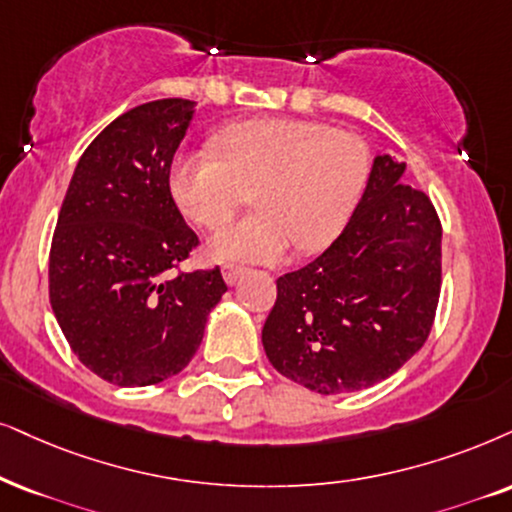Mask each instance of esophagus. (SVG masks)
<instances>
[{
	"instance_id": "34e87169",
	"label": "esophagus",
	"mask_w": 512,
	"mask_h": 512,
	"mask_svg": "<svg viewBox=\"0 0 512 512\" xmlns=\"http://www.w3.org/2000/svg\"><path fill=\"white\" fill-rule=\"evenodd\" d=\"M222 274H224V281L229 283V286H234V283L238 281V276L243 274V267H238V264H224Z\"/></svg>"
}]
</instances>
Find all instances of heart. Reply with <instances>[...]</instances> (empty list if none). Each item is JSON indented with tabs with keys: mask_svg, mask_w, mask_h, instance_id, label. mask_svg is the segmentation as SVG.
Instances as JSON below:
<instances>
[{
	"mask_svg": "<svg viewBox=\"0 0 512 512\" xmlns=\"http://www.w3.org/2000/svg\"><path fill=\"white\" fill-rule=\"evenodd\" d=\"M217 153L186 151L170 165V191L193 224L215 229L252 191L257 212L219 229V262H278L290 243L316 252L333 243L357 208L371 172L366 141L345 129L295 118L224 127Z\"/></svg>",
	"mask_w": 512,
	"mask_h": 512,
	"instance_id": "heart-1",
	"label": "heart"
}]
</instances>
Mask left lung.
<instances>
[{
  "instance_id": "1",
  "label": "left lung",
  "mask_w": 512,
  "mask_h": 512,
  "mask_svg": "<svg viewBox=\"0 0 512 512\" xmlns=\"http://www.w3.org/2000/svg\"><path fill=\"white\" fill-rule=\"evenodd\" d=\"M406 165L373 160L342 234L276 281L262 345L278 373L319 394L390 378L428 340L442 288V224Z\"/></svg>"
}]
</instances>
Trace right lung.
Wrapping results in <instances>:
<instances>
[{
	"mask_svg": "<svg viewBox=\"0 0 512 512\" xmlns=\"http://www.w3.org/2000/svg\"><path fill=\"white\" fill-rule=\"evenodd\" d=\"M196 101L160 99L115 118L77 163L49 252V300L70 349L120 387L158 385L200 347L226 283L181 271L198 236L174 203L170 165Z\"/></svg>",
	"mask_w": 512,
	"mask_h": 512,
	"instance_id": "add662e5",
	"label": "right lung"
}]
</instances>
